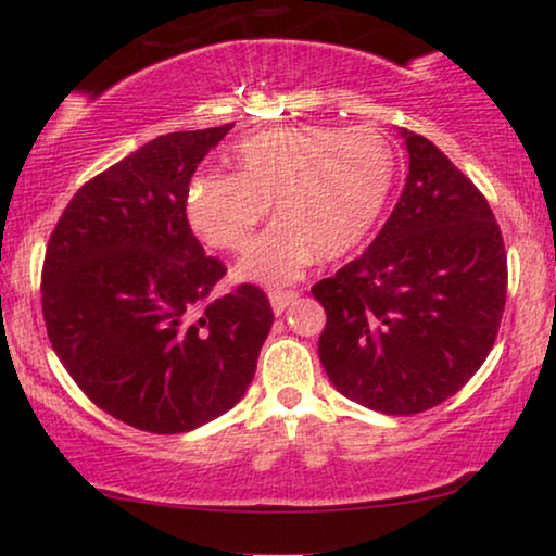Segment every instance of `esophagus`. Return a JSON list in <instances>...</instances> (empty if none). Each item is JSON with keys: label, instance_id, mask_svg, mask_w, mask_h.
Here are the masks:
<instances>
[{"label": "esophagus", "instance_id": "34e87169", "mask_svg": "<svg viewBox=\"0 0 556 556\" xmlns=\"http://www.w3.org/2000/svg\"><path fill=\"white\" fill-rule=\"evenodd\" d=\"M299 299V293L295 291H270V306H273V314L280 316L283 311L291 306V303Z\"/></svg>", "mask_w": 556, "mask_h": 556}]
</instances>
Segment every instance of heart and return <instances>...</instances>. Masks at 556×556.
I'll return each mask as SVG.
<instances>
[{
    "instance_id": "1",
    "label": "heart",
    "mask_w": 556,
    "mask_h": 556,
    "mask_svg": "<svg viewBox=\"0 0 556 556\" xmlns=\"http://www.w3.org/2000/svg\"><path fill=\"white\" fill-rule=\"evenodd\" d=\"M238 174H202L187 192V217L212 248L240 253L255 227L278 219L240 261V276L293 283L316 255L333 261L375 227L394 179V151L375 128L280 126L232 151Z\"/></svg>"
}]
</instances>
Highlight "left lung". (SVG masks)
<instances>
[{"label":"left lung","instance_id":"left-lung-1","mask_svg":"<svg viewBox=\"0 0 556 556\" xmlns=\"http://www.w3.org/2000/svg\"><path fill=\"white\" fill-rule=\"evenodd\" d=\"M409 174L375 242L311 288L326 311L318 356L344 397L417 415L481 369L506 306V250L473 181L402 128Z\"/></svg>","mask_w":556,"mask_h":556}]
</instances>
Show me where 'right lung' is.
Segmentation results:
<instances>
[{
  "instance_id": "add662e5",
  "label": "right lung",
  "mask_w": 556,
  "mask_h": 556,
  "mask_svg": "<svg viewBox=\"0 0 556 556\" xmlns=\"http://www.w3.org/2000/svg\"><path fill=\"white\" fill-rule=\"evenodd\" d=\"M230 128L143 143L75 192L45 250L58 359L103 413L156 435L238 405L273 326L261 288L212 293L227 268L187 219L192 174Z\"/></svg>"
}]
</instances>
